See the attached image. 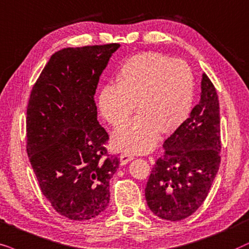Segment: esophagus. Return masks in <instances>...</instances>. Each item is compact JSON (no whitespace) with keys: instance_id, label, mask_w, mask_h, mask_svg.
Here are the masks:
<instances>
[{"instance_id":"1","label":"esophagus","mask_w":249,"mask_h":249,"mask_svg":"<svg viewBox=\"0 0 249 249\" xmlns=\"http://www.w3.org/2000/svg\"><path fill=\"white\" fill-rule=\"evenodd\" d=\"M132 159H134V156L128 154V152H124V154H122L121 156V164L122 165H125L127 164L128 161H131Z\"/></svg>"}]
</instances>
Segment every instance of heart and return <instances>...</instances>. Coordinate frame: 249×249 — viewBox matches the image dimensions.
Returning a JSON list of instances; mask_svg holds the SVG:
<instances>
[{"mask_svg":"<svg viewBox=\"0 0 249 249\" xmlns=\"http://www.w3.org/2000/svg\"><path fill=\"white\" fill-rule=\"evenodd\" d=\"M117 84H107L99 93V110L112 127L127 121L135 105L139 116L114 134V145L130 152H147L160 132L173 133L190 115L195 77L182 60L158 52L133 55L123 65Z\"/></svg>","mask_w":249,"mask_h":249,"instance_id":"b5f03b06","label":"heart"}]
</instances>
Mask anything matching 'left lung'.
Wrapping results in <instances>:
<instances>
[{
	"label": "left lung",
	"instance_id": "1",
	"mask_svg": "<svg viewBox=\"0 0 249 249\" xmlns=\"http://www.w3.org/2000/svg\"><path fill=\"white\" fill-rule=\"evenodd\" d=\"M163 147L149 175L145 200L158 217L181 221L203 205L221 163L218 95L206 74L200 102Z\"/></svg>",
	"mask_w": 249,
	"mask_h": 249
}]
</instances>
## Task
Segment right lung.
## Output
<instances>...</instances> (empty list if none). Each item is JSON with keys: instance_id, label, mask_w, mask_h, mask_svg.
I'll list each match as a JSON object with an SVG mask.
<instances>
[{"instance_id": "1", "label": "right lung", "mask_w": 249, "mask_h": 249, "mask_svg": "<svg viewBox=\"0 0 249 249\" xmlns=\"http://www.w3.org/2000/svg\"><path fill=\"white\" fill-rule=\"evenodd\" d=\"M118 43L55 52L32 88L26 117L29 161L39 189L62 216H98L110 199L119 158L97 119L94 94Z\"/></svg>"}]
</instances>
